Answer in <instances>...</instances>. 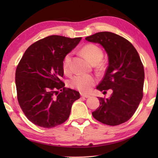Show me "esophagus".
Listing matches in <instances>:
<instances>
[{"mask_svg": "<svg viewBox=\"0 0 158 158\" xmlns=\"http://www.w3.org/2000/svg\"><path fill=\"white\" fill-rule=\"evenodd\" d=\"M81 97H83V98H88L90 97V95L84 94V93H81Z\"/></svg>", "mask_w": 158, "mask_h": 158, "instance_id": "1", "label": "esophagus"}]
</instances>
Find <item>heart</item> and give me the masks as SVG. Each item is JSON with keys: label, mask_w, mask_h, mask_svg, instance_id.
<instances>
[{"label": "heart", "mask_w": 158, "mask_h": 158, "mask_svg": "<svg viewBox=\"0 0 158 158\" xmlns=\"http://www.w3.org/2000/svg\"><path fill=\"white\" fill-rule=\"evenodd\" d=\"M81 52L86 56L90 62L96 64L100 62L103 57V51L100 47L94 44H88L81 48ZM71 53H68L63 58V70L64 73L69 74L72 73ZM95 77L87 74H77L69 81L72 88L76 89L83 93H87L95 85Z\"/></svg>", "instance_id": "heart-1"}]
</instances>
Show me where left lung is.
I'll list each match as a JSON object with an SVG mask.
<instances>
[{
	"label": "left lung",
	"instance_id": "1",
	"mask_svg": "<svg viewBox=\"0 0 158 158\" xmlns=\"http://www.w3.org/2000/svg\"><path fill=\"white\" fill-rule=\"evenodd\" d=\"M85 40L100 44L107 53L109 66L97 89L112 90L109 98H99L100 106L93 116L112 126L123 123L135 113L143 98L144 69L139 55L127 40L111 32H100Z\"/></svg>",
	"mask_w": 158,
	"mask_h": 158
}]
</instances>
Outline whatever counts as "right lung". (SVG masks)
<instances>
[{"label":"right lung","mask_w":158,"mask_h":158,"mask_svg":"<svg viewBox=\"0 0 158 158\" xmlns=\"http://www.w3.org/2000/svg\"><path fill=\"white\" fill-rule=\"evenodd\" d=\"M81 37L51 35L31 44L17 67V100L27 118L33 124L52 128L63 123L73 102L80 98L75 90L66 89L63 77L64 57Z\"/></svg>","instance_id":"1"}]
</instances>
